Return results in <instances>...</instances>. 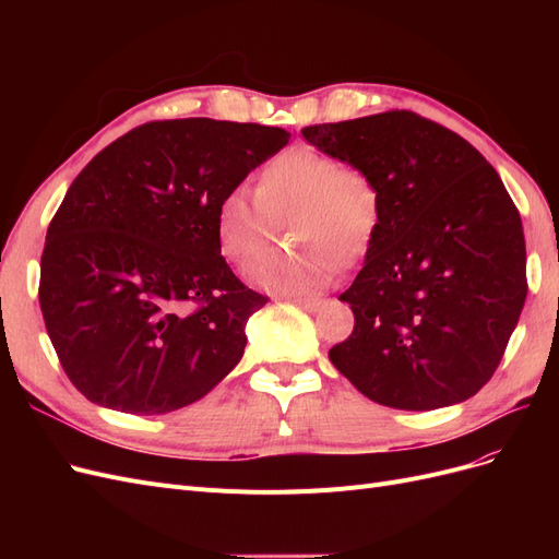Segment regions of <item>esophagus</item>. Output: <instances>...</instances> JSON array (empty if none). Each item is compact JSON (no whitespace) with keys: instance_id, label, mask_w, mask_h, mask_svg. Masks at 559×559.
I'll return each instance as SVG.
<instances>
[{"instance_id":"34e87169","label":"esophagus","mask_w":559,"mask_h":559,"mask_svg":"<svg viewBox=\"0 0 559 559\" xmlns=\"http://www.w3.org/2000/svg\"><path fill=\"white\" fill-rule=\"evenodd\" d=\"M294 302L296 306H300V308H306L308 312H317L319 308H321V298H314V296H310V298H294Z\"/></svg>"}]
</instances>
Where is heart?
I'll return each instance as SVG.
<instances>
[{
  "mask_svg": "<svg viewBox=\"0 0 559 559\" xmlns=\"http://www.w3.org/2000/svg\"><path fill=\"white\" fill-rule=\"evenodd\" d=\"M384 195L378 177L361 163L294 146L267 160L257 198L230 189L214 212L218 251L245 263L273 240L277 226L289 245L270 249L247 265V277L267 292H306L324 282L333 261L352 265L378 238Z\"/></svg>",
  "mask_w": 559,
  "mask_h": 559,
  "instance_id": "heart-1",
  "label": "heart"
}]
</instances>
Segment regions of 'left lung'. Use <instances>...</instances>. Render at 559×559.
<instances>
[{"mask_svg":"<svg viewBox=\"0 0 559 559\" xmlns=\"http://www.w3.org/2000/svg\"><path fill=\"white\" fill-rule=\"evenodd\" d=\"M310 144L361 163L384 214L331 364L399 411L471 399L495 376L527 298L520 212L492 165L445 126L408 109L302 128Z\"/></svg>","mask_w":559,"mask_h":559,"instance_id":"obj_1","label":"left lung"}]
</instances>
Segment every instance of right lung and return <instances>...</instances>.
<instances>
[{
    "label": "right lung",
    "mask_w": 559,
    "mask_h": 559,
    "mask_svg": "<svg viewBox=\"0 0 559 559\" xmlns=\"http://www.w3.org/2000/svg\"><path fill=\"white\" fill-rule=\"evenodd\" d=\"M289 138L214 118L151 121L72 181L48 224L39 306L62 370L88 401L170 413L242 359L245 324L267 296L235 277L214 212Z\"/></svg>",
    "instance_id": "add662e5"
}]
</instances>
